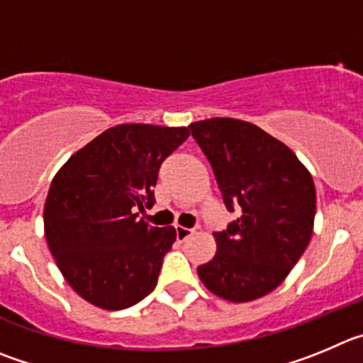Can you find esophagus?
<instances>
[{
    "mask_svg": "<svg viewBox=\"0 0 363 363\" xmlns=\"http://www.w3.org/2000/svg\"><path fill=\"white\" fill-rule=\"evenodd\" d=\"M193 233H195L193 229L182 228V225H175V238H177V242H184V240H188Z\"/></svg>",
    "mask_w": 363,
    "mask_h": 363,
    "instance_id": "1",
    "label": "esophagus"
}]
</instances>
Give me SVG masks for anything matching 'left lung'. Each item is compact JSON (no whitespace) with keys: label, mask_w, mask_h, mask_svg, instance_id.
I'll list each match as a JSON object with an SVG mask.
<instances>
[{"label":"left lung","mask_w":363,"mask_h":363,"mask_svg":"<svg viewBox=\"0 0 363 363\" xmlns=\"http://www.w3.org/2000/svg\"><path fill=\"white\" fill-rule=\"evenodd\" d=\"M208 157L229 211L240 216L215 233L216 252L197 269L206 289L231 303L276 290L313 233L315 184L283 141L258 125L211 118L188 125Z\"/></svg>","instance_id":"8db88e82"}]
</instances>
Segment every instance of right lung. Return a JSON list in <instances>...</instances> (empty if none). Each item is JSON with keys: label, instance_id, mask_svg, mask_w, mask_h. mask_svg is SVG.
I'll list each match as a JSON object with an SVG mask.
<instances>
[{"label": "right lung", "instance_id": "right-lung-1", "mask_svg": "<svg viewBox=\"0 0 363 363\" xmlns=\"http://www.w3.org/2000/svg\"><path fill=\"white\" fill-rule=\"evenodd\" d=\"M188 127L121 123L74 152L44 202V236L64 279L101 310L140 303L157 284L175 228H152L135 208L154 204L157 172Z\"/></svg>", "mask_w": 363, "mask_h": 363}]
</instances>
